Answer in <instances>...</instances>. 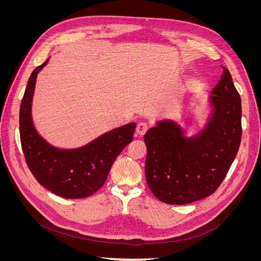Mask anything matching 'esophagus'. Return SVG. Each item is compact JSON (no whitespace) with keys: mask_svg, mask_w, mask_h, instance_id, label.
Returning <instances> with one entry per match:
<instances>
[{"mask_svg":"<svg viewBox=\"0 0 261 261\" xmlns=\"http://www.w3.org/2000/svg\"><path fill=\"white\" fill-rule=\"evenodd\" d=\"M148 128H149V126H148V124H147V123L139 122V123L137 124V126H136V133H137V135H139V136H144L145 134L147 133Z\"/></svg>","mask_w":261,"mask_h":261,"instance_id":"obj_1","label":"esophagus"}]
</instances>
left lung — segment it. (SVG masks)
Returning a JSON list of instances; mask_svg holds the SVG:
<instances>
[{
    "label": "left lung",
    "instance_id": "1",
    "mask_svg": "<svg viewBox=\"0 0 261 261\" xmlns=\"http://www.w3.org/2000/svg\"><path fill=\"white\" fill-rule=\"evenodd\" d=\"M209 97L212 111L198 134L187 137L172 120L156 122L144 137L145 174L162 202L186 204L206 198L222 183L242 139V102L228 69Z\"/></svg>",
    "mask_w": 261,
    "mask_h": 261
}]
</instances>
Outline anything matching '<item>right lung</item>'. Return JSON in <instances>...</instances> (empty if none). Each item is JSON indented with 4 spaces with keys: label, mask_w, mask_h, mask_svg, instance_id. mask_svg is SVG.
<instances>
[{
    "label": "right lung",
    "mask_w": 261,
    "mask_h": 261,
    "mask_svg": "<svg viewBox=\"0 0 261 261\" xmlns=\"http://www.w3.org/2000/svg\"><path fill=\"white\" fill-rule=\"evenodd\" d=\"M48 62L34 69L23 93L19 110L21 148L39 184L63 198H85L105 184L117 155L132 143L136 124L114 128L76 149H59L46 143L35 128L31 105L37 75Z\"/></svg>",
    "instance_id": "add662e5"
}]
</instances>
